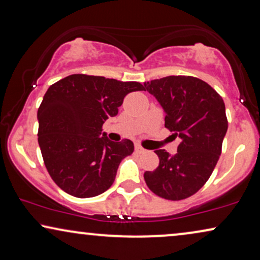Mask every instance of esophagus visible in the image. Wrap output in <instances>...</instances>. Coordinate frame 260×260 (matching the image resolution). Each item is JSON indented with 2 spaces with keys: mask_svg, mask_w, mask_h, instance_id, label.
I'll return each mask as SVG.
<instances>
[{
  "mask_svg": "<svg viewBox=\"0 0 260 260\" xmlns=\"http://www.w3.org/2000/svg\"><path fill=\"white\" fill-rule=\"evenodd\" d=\"M135 152L140 154V153H144L145 152V148H142L140 145H135Z\"/></svg>",
  "mask_w": 260,
  "mask_h": 260,
  "instance_id": "1",
  "label": "esophagus"
}]
</instances>
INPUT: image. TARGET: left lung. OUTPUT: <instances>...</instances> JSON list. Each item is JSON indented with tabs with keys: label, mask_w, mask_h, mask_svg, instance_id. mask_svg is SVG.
<instances>
[{
	"label": "left lung",
	"mask_w": 260,
	"mask_h": 260,
	"mask_svg": "<svg viewBox=\"0 0 260 260\" xmlns=\"http://www.w3.org/2000/svg\"><path fill=\"white\" fill-rule=\"evenodd\" d=\"M165 109V127L180 138L177 154L156 149L159 166L145 172L148 188L160 198L182 200L196 194L211 177L228 131L222 98L203 80L171 75L145 82Z\"/></svg>",
	"instance_id": "left-lung-1"
}]
</instances>
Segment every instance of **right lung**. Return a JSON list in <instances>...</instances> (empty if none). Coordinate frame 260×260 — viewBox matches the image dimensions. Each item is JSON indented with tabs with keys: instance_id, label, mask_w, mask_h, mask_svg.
Segmentation results:
<instances>
[{
	"instance_id": "1",
	"label": "right lung",
	"mask_w": 260,
	"mask_h": 260,
	"mask_svg": "<svg viewBox=\"0 0 260 260\" xmlns=\"http://www.w3.org/2000/svg\"><path fill=\"white\" fill-rule=\"evenodd\" d=\"M137 90L145 87L86 74L66 76L49 87L38 111V141L47 171L62 191L90 198L111 187L134 145L101 137L102 126Z\"/></svg>"
}]
</instances>
